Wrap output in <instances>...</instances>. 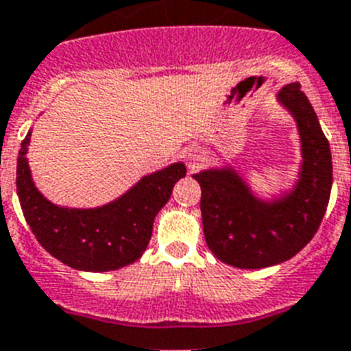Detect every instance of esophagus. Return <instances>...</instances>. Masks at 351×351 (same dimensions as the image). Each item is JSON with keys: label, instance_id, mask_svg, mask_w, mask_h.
Masks as SVG:
<instances>
[{"label": "esophagus", "instance_id": "esophagus-1", "mask_svg": "<svg viewBox=\"0 0 351 351\" xmlns=\"http://www.w3.org/2000/svg\"><path fill=\"white\" fill-rule=\"evenodd\" d=\"M186 161H188V167L192 170H195L199 165L202 163V154L201 152H197V150H192V152H188L186 154Z\"/></svg>", "mask_w": 351, "mask_h": 351}]
</instances>
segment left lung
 <instances>
[{
	"label": "left lung",
	"mask_w": 351,
	"mask_h": 351,
	"mask_svg": "<svg viewBox=\"0 0 351 351\" xmlns=\"http://www.w3.org/2000/svg\"><path fill=\"white\" fill-rule=\"evenodd\" d=\"M278 100L296 118L303 147L300 181L289 195L260 201L231 169L193 176L208 247L233 267L262 269L292 258L317 233L328 206L332 154L314 109L300 84L285 86Z\"/></svg>",
	"instance_id": "obj_1"
}]
</instances>
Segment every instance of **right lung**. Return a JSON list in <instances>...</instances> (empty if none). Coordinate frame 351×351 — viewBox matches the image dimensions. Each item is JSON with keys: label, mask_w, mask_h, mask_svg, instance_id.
<instances>
[{"label": "right lung", "mask_w": 351, "mask_h": 351, "mask_svg": "<svg viewBox=\"0 0 351 351\" xmlns=\"http://www.w3.org/2000/svg\"><path fill=\"white\" fill-rule=\"evenodd\" d=\"M17 158V197L37 242L62 263L80 271H114L134 263L149 245L158 211L169 202L173 184L186 176L182 163L141 179L118 201L97 210H69L46 201L34 186L26 145Z\"/></svg>", "instance_id": "right-lung-1"}]
</instances>
